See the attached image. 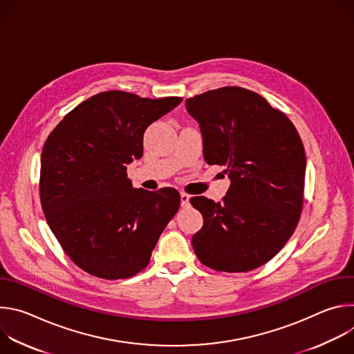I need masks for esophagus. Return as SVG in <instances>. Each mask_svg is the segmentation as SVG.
<instances>
[{
  "instance_id": "esophagus-1",
  "label": "esophagus",
  "mask_w": 354,
  "mask_h": 354,
  "mask_svg": "<svg viewBox=\"0 0 354 354\" xmlns=\"http://www.w3.org/2000/svg\"><path fill=\"white\" fill-rule=\"evenodd\" d=\"M189 200H190V196L185 192H180V205H182V207H189V205H190Z\"/></svg>"
}]
</instances>
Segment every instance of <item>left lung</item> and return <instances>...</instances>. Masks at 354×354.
<instances>
[{"label":"left lung","mask_w":354,"mask_h":354,"mask_svg":"<svg viewBox=\"0 0 354 354\" xmlns=\"http://www.w3.org/2000/svg\"><path fill=\"white\" fill-rule=\"evenodd\" d=\"M198 122L203 156L231 179L218 203L190 198L203 216L192 238L198 261L217 272L269 262L292 235L304 203L306 151L291 120L259 93L223 86L186 99Z\"/></svg>","instance_id":"obj_1"}]
</instances>
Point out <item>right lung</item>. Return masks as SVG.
Instances as JSON below:
<instances>
[{
  "instance_id": "obj_1",
  "label": "right lung",
  "mask_w": 354,
  "mask_h": 354,
  "mask_svg": "<svg viewBox=\"0 0 354 354\" xmlns=\"http://www.w3.org/2000/svg\"><path fill=\"white\" fill-rule=\"evenodd\" d=\"M180 102L179 96L100 92L48 134L40 158L41 209L63 250L86 273L118 280L141 272L179 210L176 189H134L126 165L142 157L145 129Z\"/></svg>"
}]
</instances>
